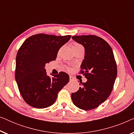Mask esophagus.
<instances>
[{
  "instance_id": "esophagus-1",
  "label": "esophagus",
  "mask_w": 134,
  "mask_h": 134,
  "mask_svg": "<svg viewBox=\"0 0 134 134\" xmlns=\"http://www.w3.org/2000/svg\"><path fill=\"white\" fill-rule=\"evenodd\" d=\"M69 80H70V81H73V80H74V78L72 76H69Z\"/></svg>"
}]
</instances>
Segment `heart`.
Instances as JSON below:
<instances>
[{"instance_id":"heart-1","label":"heart","mask_w":134,"mask_h":134,"mask_svg":"<svg viewBox=\"0 0 134 134\" xmlns=\"http://www.w3.org/2000/svg\"><path fill=\"white\" fill-rule=\"evenodd\" d=\"M72 48H77V47H82V48H83L81 45L79 44H77V43H74V44L72 45Z\"/></svg>"}]
</instances>
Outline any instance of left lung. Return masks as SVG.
Listing matches in <instances>:
<instances>
[{
  "instance_id": "1",
  "label": "left lung",
  "mask_w": 134,
  "mask_h": 134,
  "mask_svg": "<svg viewBox=\"0 0 134 134\" xmlns=\"http://www.w3.org/2000/svg\"><path fill=\"white\" fill-rule=\"evenodd\" d=\"M72 39L85 49L80 68L87 81L80 83L82 87L72 93L71 99L80 109H95L110 96L116 80L117 68L112 49L105 40L94 35L74 36Z\"/></svg>"
}]
</instances>
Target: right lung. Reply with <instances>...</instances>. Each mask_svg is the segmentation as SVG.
<instances>
[{
  "label": "right lung",
  "instance_id": "1",
  "mask_svg": "<svg viewBox=\"0 0 134 134\" xmlns=\"http://www.w3.org/2000/svg\"><path fill=\"white\" fill-rule=\"evenodd\" d=\"M71 37L35 35L25 40L19 48L16 59L15 79L21 96L29 105L37 109L52 105L58 92L68 83V74L60 72L51 78L47 74L45 66L56 59L60 48Z\"/></svg>",
  "mask_w": 134,
  "mask_h": 134
}]
</instances>
